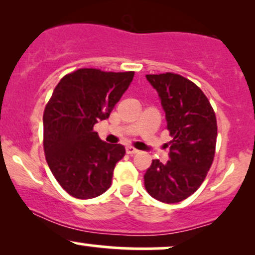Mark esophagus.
Returning a JSON list of instances; mask_svg holds the SVG:
<instances>
[{
  "instance_id": "obj_1",
  "label": "esophagus",
  "mask_w": 255,
  "mask_h": 255,
  "mask_svg": "<svg viewBox=\"0 0 255 255\" xmlns=\"http://www.w3.org/2000/svg\"><path fill=\"white\" fill-rule=\"evenodd\" d=\"M126 152H127L128 154H135L139 151H137L135 147H133V146H127V147H126Z\"/></svg>"
}]
</instances>
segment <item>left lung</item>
Segmentation results:
<instances>
[{
    "mask_svg": "<svg viewBox=\"0 0 255 255\" xmlns=\"http://www.w3.org/2000/svg\"><path fill=\"white\" fill-rule=\"evenodd\" d=\"M162 101L170 140V160H152L144 175L152 198L180 203L204 182L211 168L217 141V120L212 105L193 81L175 73L147 74Z\"/></svg>",
    "mask_w": 255,
    "mask_h": 255,
    "instance_id": "1",
    "label": "left lung"
}]
</instances>
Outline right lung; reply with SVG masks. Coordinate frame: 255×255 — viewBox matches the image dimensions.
<instances>
[{"label": "right lung", "instance_id": "add662e5", "mask_svg": "<svg viewBox=\"0 0 255 255\" xmlns=\"http://www.w3.org/2000/svg\"><path fill=\"white\" fill-rule=\"evenodd\" d=\"M134 72L80 68L56 85L43 114V146L57 182L77 199H92L109 189L125 146L108 144L93 130L109 118L128 89Z\"/></svg>", "mask_w": 255, "mask_h": 255}]
</instances>
